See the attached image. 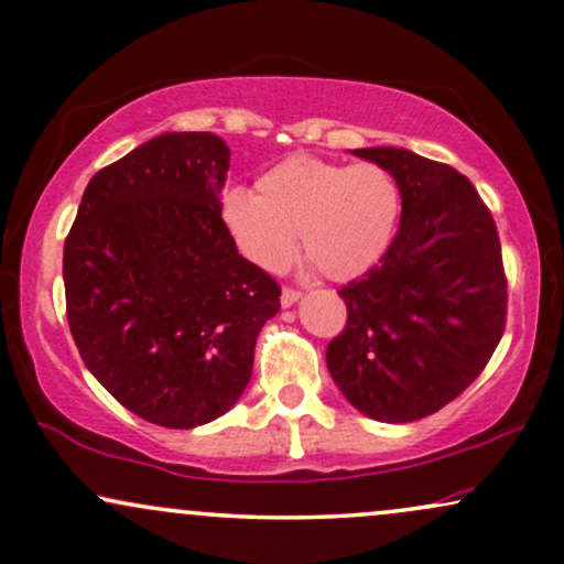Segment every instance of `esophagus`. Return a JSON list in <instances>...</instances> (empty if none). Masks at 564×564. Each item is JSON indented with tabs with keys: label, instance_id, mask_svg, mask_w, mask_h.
<instances>
[{
	"label": "esophagus",
	"instance_id": "obj_1",
	"mask_svg": "<svg viewBox=\"0 0 564 564\" xmlns=\"http://www.w3.org/2000/svg\"><path fill=\"white\" fill-rule=\"evenodd\" d=\"M299 299H301V293H299V291H293V289H283V293H281V306H283V308H291L293 304H296Z\"/></svg>",
	"mask_w": 564,
	"mask_h": 564
}]
</instances>
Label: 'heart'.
Segmentation results:
<instances>
[{
  "mask_svg": "<svg viewBox=\"0 0 564 564\" xmlns=\"http://www.w3.org/2000/svg\"><path fill=\"white\" fill-rule=\"evenodd\" d=\"M258 194L227 188L219 217L235 248L252 265L279 273L296 250L329 279H355L376 265L393 240L401 194L376 163L343 165L314 155H291L268 169Z\"/></svg>",
  "mask_w": 564,
  "mask_h": 564,
  "instance_id": "b5f03b06",
  "label": "heart"
}]
</instances>
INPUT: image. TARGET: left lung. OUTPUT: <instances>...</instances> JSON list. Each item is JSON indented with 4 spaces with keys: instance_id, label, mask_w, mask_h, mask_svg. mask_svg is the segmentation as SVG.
<instances>
[{
    "instance_id": "obj_1",
    "label": "left lung",
    "mask_w": 564,
    "mask_h": 564,
    "mask_svg": "<svg viewBox=\"0 0 564 564\" xmlns=\"http://www.w3.org/2000/svg\"><path fill=\"white\" fill-rule=\"evenodd\" d=\"M352 155L391 173L401 225L391 248L347 283V327L327 368L360 414L416 422L457 399L501 343L506 275L496 221L452 165L403 148Z\"/></svg>"
}]
</instances>
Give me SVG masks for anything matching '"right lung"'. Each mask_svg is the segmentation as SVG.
Listing matches in <instances>:
<instances>
[{
	"mask_svg": "<svg viewBox=\"0 0 564 564\" xmlns=\"http://www.w3.org/2000/svg\"><path fill=\"white\" fill-rule=\"evenodd\" d=\"M227 169L219 134H158L89 181L63 245L84 365L124 409L169 430L235 406L281 308L279 285L221 225Z\"/></svg>",
	"mask_w": 564,
	"mask_h": 564,
	"instance_id": "right-lung-1",
	"label": "right lung"
}]
</instances>
